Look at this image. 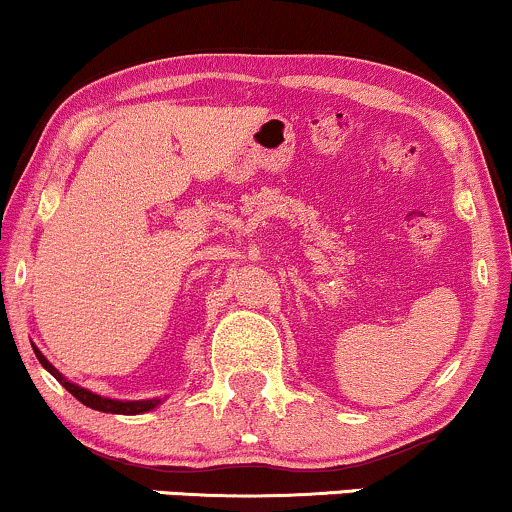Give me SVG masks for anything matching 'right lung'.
Wrapping results in <instances>:
<instances>
[{"instance_id":"1","label":"right lung","mask_w":512,"mask_h":512,"mask_svg":"<svg viewBox=\"0 0 512 512\" xmlns=\"http://www.w3.org/2000/svg\"><path fill=\"white\" fill-rule=\"evenodd\" d=\"M30 345H33V342H30ZM33 352H35V357H38V362L45 366V369L50 371V374L57 378V381L62 383V386L69 390V393L74 395L78 402H83V405L90 407V410L110 412V414H143V412L155 410V407H158L160 402H162V398H153V400H114V398H102V395L93 393V390L81 388V386H78V383H71L69 378H64L57 369H54L50 362H47L45 354H42L35 345H33Z\"/></svg>"}]
</instances>
